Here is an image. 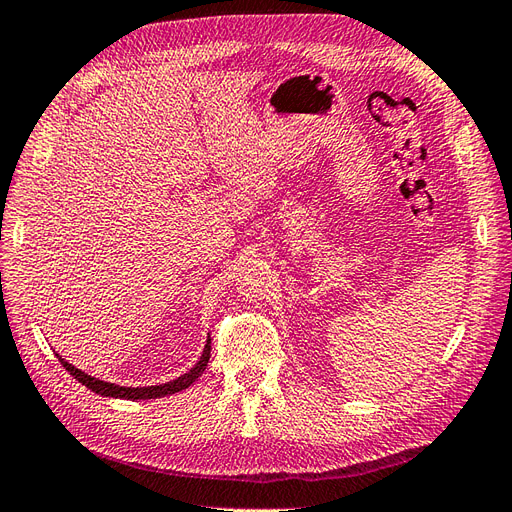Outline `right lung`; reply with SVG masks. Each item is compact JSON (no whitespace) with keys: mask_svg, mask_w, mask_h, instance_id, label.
Masks as SVG:
<instances>
[{"mask_svg":"<svg viewBox=\"0 0 512 512\" xmlns=\"http://www.w3.org/2000/svg\"><path fill=\"white\" fill-rule=\"evenodd\" d=\"M209 357H211V338L206 340L204 351H202V355H200V359H198V364L193 366L189 372H185V375L178 377V379L168 381V383H161V385H148V388H122V385L107 383V381H101V379L86 375V372H81L79 368H75L73 364H68L66 359H62V357L58 355L62 366H64L68 372H71V375H73L81 385H86L88 390H92V392H96V394H101V396L124 398V400H148V398H159V396H168V394H176V392H181V390H187L189 385L202 375L206 364H209Z\"/></svg>","mask_w":512,"mask_h":512,"instance_id":"1","label":"right lung"}]
</instances>
